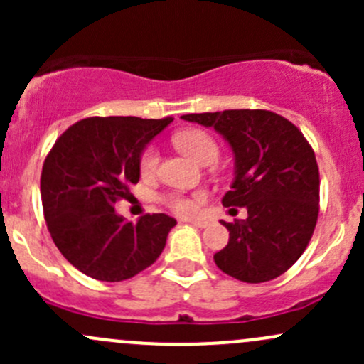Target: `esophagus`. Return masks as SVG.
I'll use <instances>...</instances> for the list:
<instances>
[{"label": "esophagus", "mask_w": 364, "mask_h": 364, "mask_svg": "<svg viewBox=\"0 0 364 364\" xmlns=\"http://www.w3.org/2000/svg\"><path fill=\"white\" fill-rule=\"evenodd\" d=\"M186 222L192 223L193 227H200V229H205V227L209 225L208 220H196V218H192V220H186Z\"/></svg>", "instance_id": "1"}]
</instances>
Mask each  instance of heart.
<instances>
[{
  "label": "heart",
  "instance_id": "obj_1",
  "mask_svg": "<svg viewBox=\"0 0 364 364\" xmlns=\"http://www.w3.org/2000/svg\"><path fill=\"white\" fill-rule=\"evenodd\" d=\"M174 144L178 146L179 151L185 153L192 160H196L200 165L213 164L220 155V146L215 141L213 135H209L204 130H185L179 132L174 137ZM159 149L155 146H148L144 151L139 156V168L144 176L153 174L159 165ZM204 196L203 193H193V196H186V193H168L164 197V203L171 211H174L179 216H190L199 209L203 204Z\"/></svg>",
  "mask_w": 364,
  "mask_h": 364
}]
</instances>
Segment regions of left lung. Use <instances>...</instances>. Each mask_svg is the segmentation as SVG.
Returning a JSON list of instances; mask_svg holds the SVG:
<instances>
[{
  "mask_svg": "<svg viewBox=\"0 0 364 364\" xmlns=\"http://www.w3.org/2000/svg\"><path fill=\"white\" fill-rule=\"evenodd\" d=\"M181 117L215 128L236 159V178L222 204L247 208L248 218L222 222L229 243L215 253L216 266L247 284L284 274L317 225L321 179L310 142L291 121L262 109Z\"/></svg>",
  "mask_w": 364,
  "mask_h": 364,
  "instance_id": "obj_1",
  "label": "left lung"
}]
</instances>
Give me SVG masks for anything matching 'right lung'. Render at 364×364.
Returning <instances> with one entry per match:
<instances>
[{
  "label": "right lung",
  "instance_id": "1",
  "mask_svg": "<svg viewBox=\"0 0 364 364\" xmlns=\"http://www.w3.org/2000/svg\"><path fill=\"white\" fill-rule=\"evenodd\" d=\"M174 117H86L67 128L40 178L43 216L58 250L100 282L135 277L160 257L176 220L165 213L127 222L114 204L141 178L139 156Z\"/></svg>",
  "mask_w": 364,
  "mask_h": 364
}]
</instances>
